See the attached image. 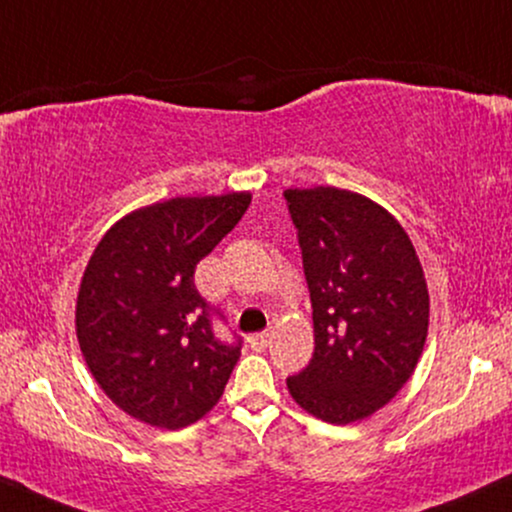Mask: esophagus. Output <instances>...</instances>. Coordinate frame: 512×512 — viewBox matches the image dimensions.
<instances>
[{
    "label": "esophagus",
    "instance_id": "obj_1",
    "mask_svg": "<svg viewBox=\"0 0 512 512\" xmlns=\"http://www.w3.org/2000/svg\"><path fill=\"white\" fill-rule=\"evenodd\" d=\"M270 339H273V334H270V332H256V334H251V337H249V344L254 346L256 351H263L270 344Z\"/></svg>",
    "mask_w": 512,
    "mask_h": 512
}]
</instances>
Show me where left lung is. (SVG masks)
<instances>
[{"mask_svg":"<svg viewBox=\"0 0 512 512\" xmlns=\"http://www.w3.org/2000/svg\"><path fill=\"white\" fill-rule=\"evenodd\" d=\"M311 292L315 349L287 389L330 425L370 418L415 372L430 292L399 220L358 192L285 189Z\"/></svg>","mask_w":512,"mask_h":512,"instance_id":"1","label":"left lung"}]
</instances>
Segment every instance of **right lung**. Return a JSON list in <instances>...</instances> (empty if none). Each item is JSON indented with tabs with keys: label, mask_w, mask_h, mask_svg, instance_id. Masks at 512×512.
<instances>
[{
	"label": "right lung",
	"mask_w": 512,
	"mask_h": 512,
	"mask_svg": "<svg viewBox=\"0 0 512 512\" xmlns=\"http://www.w3.org/2000/svg\"><path fill=\"white\" fill-rule=\"evenodd\" d=\"M249 204V192L175 197L137 208L99 239L75 334L92 377L130 418L182 430L223 396L242 351L213 337L194 268Z\"/></svg>",
	"instance_id": "add662e5"
}]
</instances>
